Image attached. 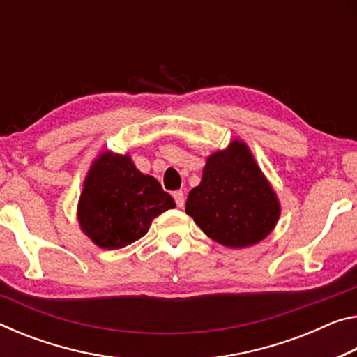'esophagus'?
<instances>
[{
    "label": "esophagus",
    "instance_id": "esophagus-1",
    "mask_svg": "<svg viewBox=\"0 0 357 357\" xmlns=\"http://www.w3.org/2000/svg\"><path fill=\"white\" fill-rule=\"evenodd\" d=\"M173 199L176 202V206L178 208H183L184 203H185V197H184V192L183 190H176L173 194Z\"/></svg>",
    "mask_w": 357,
    "mask_h": 357
}]
</instances>
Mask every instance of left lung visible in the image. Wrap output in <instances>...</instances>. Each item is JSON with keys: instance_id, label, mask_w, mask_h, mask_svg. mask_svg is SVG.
I'll use <instances>...</instances> for the list:
<instances>
[{"instance_id": "obj_1", "label": "left lung", "mask_w": 357, "mask_h": 357, "mask_svg": "<svg viewBox=\"0 0 357 357\" xmlns=\"http://www.w3.org/2000/svg\"><path fill=\"white\" fill-rule=\"evenodd\" d=\"M185 213L209 238L245 248L273 230L280 203L248 146L234 141L208 158L200 185L189 192Z\"/></svg>"}]
</instances>
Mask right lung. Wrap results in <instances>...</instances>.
Masks as SVG:
<instances>
[{
    "mask_svg": "<svg viewBox=\"0 0 357 357\" xmlns=\"http://www.w3.org/2000/svg\"><path fill=\"white\" fill-rule=\"evenodd\" d=\"M174 208L158 181L143 174L128 155H100L84 183L79 222L95 245L119 250L148 234L152 219Z\"/></svg>",
    "mask_w": 357,
    "mask_h": 357,
    "instance_id": "add662e5",
    "label": "right lung"
}]
</instances>
